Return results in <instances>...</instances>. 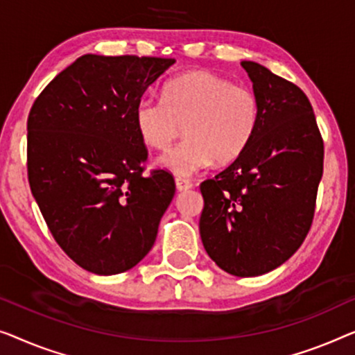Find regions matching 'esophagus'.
<instances>
[{"label": "esophagus", "instance_id": "1", "mask_svg": "<svg viewBox=\"0 0 355 355\" xmlns=\"http://www.w3.org/2000/svg\"><path fill=\"white\" fill-rule=\"evenodd\" d=\"M175 184H177L178 191H187V189L193 188L191 180H188V178H184V177H177L175 178Z\"/></svg>", "mask_w": 355, "mask_h": 355}]
</instances>
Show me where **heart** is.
Wrapping results in <instances>:
<instances>
[{
    "label": "heart",
    "mask_w": 355,
    "mask_h": 355,
    "mask_svg": "<svg viewBox=\"0 0 355 355\" xmlns=\"http://www.w3.org/2000/svg\"><path fill=\"white\" fill-rule=\"evenodd\" d=\"M261 122L257 94L211 72H189L164 85L162 99L141 98L135 125L146 146L166 151L184 125L187 139L159 164L177 175H193L214 159L228 164L251 144Z\"/></svg>",
    "instance_id": "b5f03b06"
}]
</instances>
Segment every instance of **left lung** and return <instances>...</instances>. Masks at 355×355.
I'll use <instances>...</instances> for the list:
<instances>
[{"mask_svg":"<svg viewBox=\"0 0 355 355\" xmlns=\"http://www.w3.org/2000/svg\"><path fill=\"white\" fill-rule=\"evenodd\" d=\"M241 66L261 103L252 141L201 183L199 233L209 257L234 277H257L301 248L315 214L323 138L297 85L252 61Z\"/></svg>","mask_w":355,"mask_h":355,"instance_id":"obj_1","label":"left lung"}]
</instances>
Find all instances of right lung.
Returning <instances> with one entry per match:
<instances>
[{
    "label": "right lung",
    "instance_id": "obj_1",
    "mask_svg": "<svg viewBox=\"0 0 355 355\" xmlns=\"http://www.w3.org/2000/svg\"><path fill=\"white\" fill-rule=\"evenodd\" d=\"M172 58L85 54L58 73L27 119V177L59 248L85 270L116 275L151 251L175 194L146 173L135 107Z\"/></svg>",
    "mask_w": 355,
    "mask_h": 355
}]
</instances>
